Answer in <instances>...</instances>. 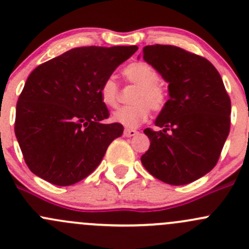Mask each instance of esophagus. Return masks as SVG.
I'll return each instance as SVG.
<instances>
[{
  "label": "esophagus",
  "mask_w": 249,
  "mask_h": 249,
  "mask_svg": "<svg viewBox=\"0 0 249 249\" xmlns=\"http://www.w3.org/2000/svg\"><path fill=\"white\" fill-rule=\"evenodd\" d=\"M137 134H139V131H136V130H134V129H125L124 130L125 137H134V136H136Z\"/></svg>",
  "instance_id": "obj_1"
}]
</instances>
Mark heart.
Returning <instances> with one entry per match:
<instances>
[{
    "instance_id": "1",
    "label": "heart",
    "mask_w": 249,
    "mask_h": 249,
    "mask_svg": "<svg viewBox=\"0 0 249 249\" xmlns=\"http://www.w3.org/2000/svg\"><path fill=\"white\" fill-rule=\"evenodd\" d=\"M126 82L137 85L129 106L120 107L112 115L113 122L126 127H136L149 115L150 108L160 112L166 106V88L159 82V72L145 61L131 62L123 70ZM100 99L105 106L114 108L119 102V87L114 78L108 77L100 87Z\"/></svg>"
}]
</instances>
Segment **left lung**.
Here are the masks:
<instances>
[{
  "mask_svg": "<svg viewBox=\"0 0 249 249\" xmlns=\"http://www.w3.org/2000/svg\"><path fill=\"white\" fill-rule=\"evenodd\" d=\"M143 59L169 83L166 106L145 129L150 147L142 165L158 179L183 185L217 165L230 131L231 102L222 77L205 57L179 47L143 48Z\"/></svg>",
  "mask_w": 249,
  "mask_h": 249,
  "instance_id": "1",
  "label": "left lung"
}]
</instances>
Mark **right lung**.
I'll use <instances>...</instances> for the list:
<instances>
[{
  "mask_svg": "<svg viewBox=\"0 0 249 249\" xmlns=\"http://www.w3.org/2000/svg\"><path fill=\"white\" fill-rule=\"evenodd\" d=\"M137 46L80 47L37 66L17 104L16 136L27 167L55 185L84 179L101 162L122 124L109 117L100 87Z\"/></svg>",
  "mask_w": 249,
  "mask_h": 249,
  "instance_id": "obj_1",
  "label": "right lung"
}]
</instances>
